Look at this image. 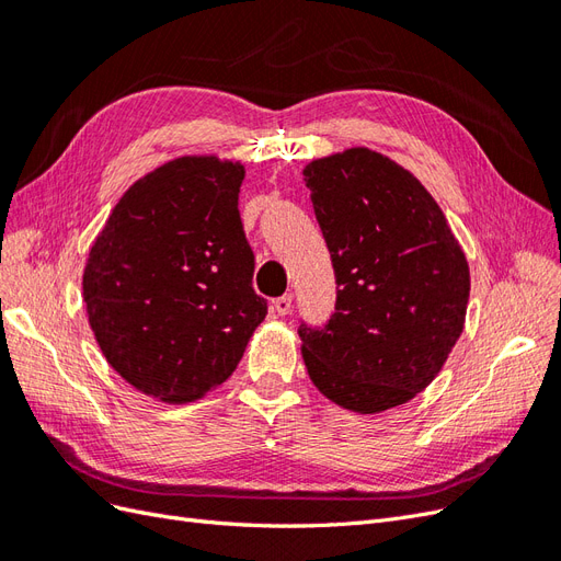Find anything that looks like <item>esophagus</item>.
<instances>
[{
	"instance_id": "obj_1",
	"label": "esophagus",
	"mask_w": 561,
	"mask_h": 561,
	"mask_svg": "<svg viewBox=\"0 0 561 561\" xmlns=\"http://www.w3.org/2000/svg\"><path fill=\"white\" fill-rule=\"evenodd\" d=\"M290 309H293V295H290V293L278 297V299H274V313L287 316V313H290Z\"/></svg>"
}]
</instances>
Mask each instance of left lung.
<instances>
[{"label":"left lung","mask_w":561,"mask_h":561,"mask_svg":"<svg viewBox=\"0 0 561 561\" xmlns=\"http://www.w3.org/2000/svg\"><path fill=\"white\" fill-rule=\"evenodd\" d=\"M304 182L336 276L330 320L299 325L309 377L358 414L410 402L463 332L466 254L426 186L379 151L316 159Z\"/></svg>","instance_id":"8db88e82"}]
</instances>
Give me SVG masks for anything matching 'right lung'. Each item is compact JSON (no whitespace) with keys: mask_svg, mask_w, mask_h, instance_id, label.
<instances>
[{"mask_svg":"<svg viewBox=\"0 0 561 561\" xmlns=\"http://www.w3.org/2000/svg\"><path fill=\"white\" fill-rule=\"evenodd\" d=\"M245 168L180 157L118 198L83 268L89 325L107 363L161 402L225 383L266 299L239 213Z\"/></svg>","mask_w":561,"mask_h":561,"instance_id":"obj_1","label":"right lung"}]
</instances>
